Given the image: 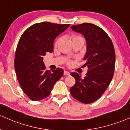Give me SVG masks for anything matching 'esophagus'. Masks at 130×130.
<instances>
[{
  "mask_svg": "<svg viewBox=\"0 0 130 130\" xmlns=\"http://www.w3.org/2000/svg\"><path fill=\"white\" fill-rule=\"evenodd\" d=\"M64 75H70V72L68 71H64Z\"/></svg>",
  "mask_w": 130,
  "mask_h": 130,
  "instance_id": "esophagus-1",
  "label": "esophagus"
}]
</instances>
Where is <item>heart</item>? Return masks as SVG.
Listing matches in <instances>:
<instances>
[{
	"label": "heart",
	"mask_w": 130,
	"mask_h": 130,
	"mask_svg": "<svg viewBox=\"0 0 130 130\" xmlns=\"http://www.w3.org/2000/svg\"><path fill=\"white\" fill-rule=\"evenodd\" d=\"M60 39H58V40L56 42V44H57V43L60 42ZM72 40H73V42H75V41H82V42H83V39L81 36H79V35H75V36H73V38H72Z\"/></svg>",
	"instance_id": "b5f03b06"
}]
</instances>
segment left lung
I'll return each mask as SVG.
<instances>
[{
  "instance_id": "obj_1",
  "label": "left lung",
  "mask_w": 130,
  "mask_h": 130,
  "mask_svg": "<svg viewBox=\"0 0 130 130\" xmlns=\"http://www.w3.org/2000/svg\"><path fill=\"white\" fill-rule=\"evenodd\" d=\"M71 28L85 39L87 52L83 60L86 63L83 66H87L88 72L83 79L78 73H71L76 82L70 91L76 100L91 103L104 93L112 80L115 65L114 47L107 34L96 25L83 23Z\"/></svg>"
}]
</instances>
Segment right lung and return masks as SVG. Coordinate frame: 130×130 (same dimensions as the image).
<instances>
[{"instance_id": "obj_1", "label": "right lung", "mask_w": 130, "mask_h": 130, "mask_svg": "<svg viewBox=\"0 0 130 130\" xmlns=\"http://www.w3.org/2000/svg\"><path fill=\"white\" fill-rule=\"evenodd\" d=\"M70 24L37 23L27 28L19 40L15 55L14 65L22 89L32 101L47 98L55 83L63 75V70H46L43 56L52 53L54 42Z\"/></svg>"}]
</instances>
